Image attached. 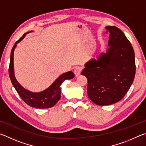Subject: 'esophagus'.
<instances>
[{
    "mask_svg": "<svg viewBox=\"0 0 146 146\" xmlns=\"http://www.w3.org/2000/svg\"><path fill=\"white\" fill-rule=\"evenodd\" d=\"M81 70H82V69H81L80 66H77V67L75 68L74 70V73L76 76H79L81 74Z\"/></svg>",
    "mask_w": 146,
    "mask_h": 146,
    "instance_id": "obj_1",
    "label": "esophagus"
}]
</instances>
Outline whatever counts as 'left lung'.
Returning a JSON list of instances; mask_svg holds the SVG:
<instances>
[{
	"label": "left lung",
	"mask_w": 146,
	"mask_h": 146,
	"mask_svg": "<svg viewBox=\"0 0 146 146\" xmlns=\"http://www.w3.org/2000/svg\"><path fill=\"white\" fill-rule=\"evenodd\" d=\"M110 33L106 53L85 64L81 74L87 78L88 98L97 105L116 103L124 98L133 82L136 66L131 43L122 31L107 26Z\"/></svg>",
	"instance_id": "obj_1"
}]
</instances>
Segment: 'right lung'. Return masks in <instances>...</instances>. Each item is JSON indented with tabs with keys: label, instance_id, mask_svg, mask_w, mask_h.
<instances>
[{
	"label": "right lung",
	"instance_id": "1",
	"mask_svg": "<svg viewBox=\"0 0 146 146\" xmlns=\"http://www.w3.org/2000/svg\"><path fill=\"white\" fill-rule=\"evenodd\" d=\"M27 33L24 35L15 43L12 48L10 56V63L9 66V76L13 85L17 90L20 98L28 105L36 108H48L52 107L58 103L61 98L60 85L65 80H70L74 77V74L69 71L61 75L47 89L41 92L35 93L26 90L20 85L17 81L14 75L13 55L14 50L17 44L23 40Z\"/></svg>",
	"mask_w": 146,
	"mask_h": 146
}]
</instances>
